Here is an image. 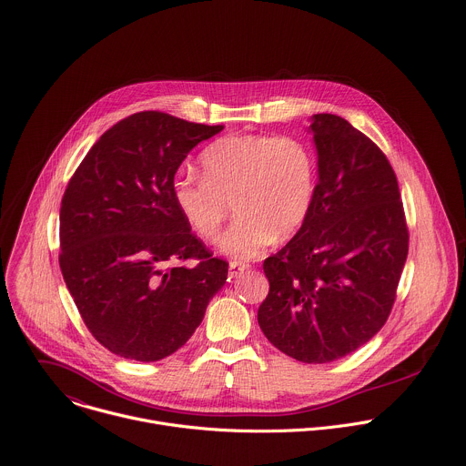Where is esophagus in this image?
<instances>
[{
    "label": "esophagus",
    "mask_w": 466,
    "mask_h": 466,
    "mask_svg": "<svg viewBox=\"0 0 466 466\" xmlns=\"http://www.w3.org/2000/svg\"><path fill=\"white\" fill-rule=\"evenodd\" d=\"M250 265L248 263H245V261H230L228 263V270H230V276H238L239 272H243V270H247Z\"/></svg>",
    "instance_id": "34e87169"
}]
</instances>
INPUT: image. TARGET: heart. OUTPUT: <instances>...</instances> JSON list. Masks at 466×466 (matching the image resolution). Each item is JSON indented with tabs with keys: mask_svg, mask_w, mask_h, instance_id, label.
<instances>
[{
	"mask_svg": "<svg viewBox=\"0 0 466 466\" xmlns=\"http://www.w3.org/2000/svg\"><path fill=\"white\" fill-rule=\"evenodd\" d=\"M199 163L203 177L179 172L172 179V201L208 243L219 238L232 205L238 218L221 239V250L232 258L250 259L276 238H292L313 210L317 157L298 137L227 135L201 151Z\"/></svg>",
	"mask_w": 466,
	"mask_h": 466,
	"instance_id": "obj_1",
	"label": "heart"
}]
</instances>
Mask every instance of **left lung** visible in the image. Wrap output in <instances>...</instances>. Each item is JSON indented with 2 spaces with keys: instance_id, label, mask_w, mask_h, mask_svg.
<instances>
[{
  "instance_id": "left-lung-1",
  "label": "left lung",
  "mask_w": 466,
  "mask_h": 466,
  "mask_svg": "<svg viewBox=\"0 0 466 466\" xmlns=\"http://www.w3.org/2000/svg\"><path fill=\"white\" fill-rule=\"evenodd\" d=\"M319 183L296 236L263 261V335L305 362L339 360L386 324L408 256L397 176L382 149L346 118L313 116Z\"/></svg>"
}]
</instances>
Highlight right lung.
Returning <instances> with one entry per match:
<instances>
[{"label": "right lung", "instance_id": "1", "mask_svg": "<svg viewBox=\"0 0 466 466\" xmlns=\"http://www.w3.org/2000/svg\"><path fill=\"white\" fill-rule=\"evenodd\" d=\"M221 129L133 113L93 144L67 183L60 268L86 328L118 357L176 353L227 281L228 263L188 228L170 192L190 149ZM187 258L197 265L185 268Z\"/></svg>", "mask_w": 466, "mask_h": 466}]
</instances>
